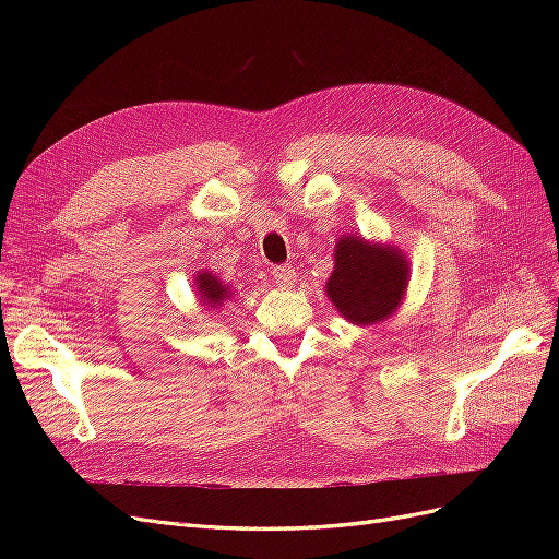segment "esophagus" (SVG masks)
Segmentation results:
<instances>
[{"instance_id":"obj_1","label":"esophagus","mask_w":559,"mask_h":559,"mask_svg":"<svg viewBox=\"0 0 559 559\" xmlns=\"http://www.w3.org/2000/svg\"><path fill=\"white\" fill-rule=\"evenodd\" d=\"M273 280L277 282V286H282V289H289V286H294L296 282V273L292 265H275L273 267Z\"/></svg>"}]
</instances>
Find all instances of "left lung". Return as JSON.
Segmentation results:
<instances>
[{
    "label": "left lung",
    "mask_w": 559,
    "mask_h": 559,
    "mask_svg": "<svg viewBox=\"0 0 559 559\" xmlns=\"http://www.w3.org/2000/svg\"><path fill=\"white\" fill-rule=\"evenodd\" d=\"M333 261L326 296L349 324H378L399 310L411 280L403 251L368 242L359 235H343Z\"/></svg>",
    "instance_id": "left-lung-1"
}]
</instances>
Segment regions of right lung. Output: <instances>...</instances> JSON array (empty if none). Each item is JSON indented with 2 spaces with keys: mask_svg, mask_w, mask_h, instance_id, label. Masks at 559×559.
<instances>
[{
  "mask_svg": "<svg viewBox=\"0 0 559 559\" xmlns=\"http://www.w3.org/2000/svg\"><path fill=\"white\" fill-rule=\"evenodd\" d=\"M195 294H198V300L202 302V306H210V308L224 306V300L230 298L228 286L218 277H214V273H210V270H202V273H198Z\"/></svg>",
  "mask_w": 559,
  "mask_h": 559,
  "instance_id": "add662e5",
  "label": "right lung"
}]
</instances>
